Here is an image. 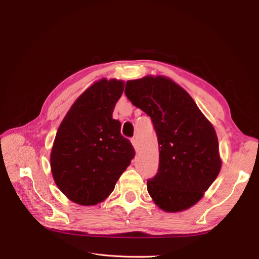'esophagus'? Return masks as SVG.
Returning a JSON list of instances; mask_svg holds the SVG:
<instances>
[{"label":"esophagus","mask_w":259,"mask_h":259,"mask_svg":"<svg viewBox=\"0 0 259 259\" xmlns=\"http://www.w3.org/2000/svg\"><path fill=\"white\" fill-rule=\"evenodd\" d=\"M131 143H132L133 147L135 148V150L137 151V150H138V140H137V138H136V137H133V138L131 139Z\"/></svg>","instance_id":"1"}]
</instances>
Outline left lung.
Returning a JSON list of instances; mask_svg holds the SVG:
<instances>
[{"label":"left lung","instance_id":"8db88e82","mask_svg":"<svg viewBox=\"0 0 259 259\" xmlns=\"http://www.w3.org/2000/svg\"><path fill=\"white\" fill-rule=\"evenodd\" d=\"M125 95L151 117L159 144V170L147 180L153 202L167 213L198 203L222 168L211 123L182 86L163 75L126 82Z\"/></svg>","mask_w":259,"mask_h":259}]
</instances>
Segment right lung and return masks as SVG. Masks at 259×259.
I'll list each match as a JSON object with an SVG mask.
<instances>
[{"label":"right lung","instance_id":"1","mask_svg":"<svg viewBox=\"0 0 259 259\" xmlns=\"http://www.w3.org/2000/svg\"><path fill=\"white\" fill-rule=\"evenodd\" d=\"M124 82L101 79L84 91L60 123L51 152L59 190L80 205L106 200L135 156L121 123L112 119Z\"/></svg>","mask_w":259,"mask_h":259}]
</instances>
